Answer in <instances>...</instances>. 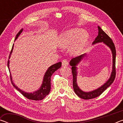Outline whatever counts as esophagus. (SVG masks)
I'll return each instance as SVG.
<instances>
[{
	"label": "esophagus",
	"mask_w": 123,
	"mask_h": 123,
	"mask_svg": "<svg viewBox=\"0 0 123 123\" xmlns=\"http://www.w3.org/2000/svg\"><path fill=\"white\" fill-rule=\"evenodd\" d=\"M62 66H64V67L67 66L68 65V61L67 60H63L62 62Z\"/></svg>",
	"instance_id": "esophagus-1"
}]
</instances>
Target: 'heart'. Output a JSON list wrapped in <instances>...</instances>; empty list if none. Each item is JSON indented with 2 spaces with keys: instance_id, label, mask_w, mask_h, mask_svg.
Returning <instances> with one entry per match:
<instances>
[{
  "instance_id": "1",
  "label": "heart",
  "mask_w": 123,
  "mask_h": 123,
  "mask_svg": "<svg viewBox=\"0 0 123 123\" xmlns=\"http://www.w3.org/2000/svg\"><path fill=\"white\" fill-rule=\"evenodd\" d=\"M88 41V34L81 29L75 28L66 31L58 37L57 43L62 48L69 47L70 53L77 55L84 49Z\"/></svg>"
}]
</instances>
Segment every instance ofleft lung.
I'll list each match as a JSON object with an SVG mask.
<instances>
[{"label":"left lung","instance_id":"left-lung-1","mask_svg":"<svg viewBox=\"0 0 123 123\" xmlns=\"http://www.w3.org/2000/svg\"><path fill=\"white\" fill-rule=\"evenodd\" d=\"M98 35L96 37V38L95 39L94 41L93 42V44L103 42L105 44H106L108 47L110 48L112 53V55H113V69H112V74L109 80L104 85H103L100 88L96 89V90L90 92H83L79 88V87L78 86V85L76 84L77 72L76 66L81 60V59H83V57L86 55L84 54L80 56H78L74 57L72 59L70 62V65L72 66V72L73 74V85L74 91L78 97H80V98L85 100L93 99L99 97L100 95H101L103 93L104 91H105L107 89V87H109L113 83L116 78V50L115 45H114V44L113 42V41L112 40V39L99 26H98Z\"/></svg>","mask_w":123,"mask_h":123}]
</instances>
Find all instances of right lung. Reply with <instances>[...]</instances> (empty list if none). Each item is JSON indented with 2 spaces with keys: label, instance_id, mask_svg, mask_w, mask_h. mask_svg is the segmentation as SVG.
Masks as SVG:
<instances>
[{
  "label": "right lung",
  "instance_id": "right-lung-1",
  "mask_svg": "<svg viewBox=\"0 0 123 123\" xmlns=\"http://www.w3.org/2000/svg\"><path fill=\"white\" fill-rule=\"evenodd\" d=\"M22 31H23V29H22L21 30H20L18 32V34H17L16 36L15 40L18 38V37L19 36L20 34H21ZM13 47V44L12 45V49L11 51H10L9 58L10 56V54H11L12 51ZM61 65H62V63L61 62H58L57 63L54 64L53 65H52L50 67L44 75L42 85L40 88H39L38 91L34 92V93H26L25 92L22 91L21 89H20L19 88H18L17 87L14 85L13 82H12L11 74H10V79H11V83L14 88H15L17 90L19 91L21 93V94H22V95L25 97H26L27 99H29L30 100H42L44 98H45V97H46L47 95L49 93L50 91V88H51V83H50L51 76L52 75V74H53L56 71V70H57L58 69H59V68L61 67ZM7 67L10 71L9 60H8L7 61Z\"/></svg>",
  "mask_w": 123,
  "mask_h": 123
}]
</instances>
